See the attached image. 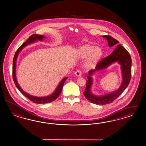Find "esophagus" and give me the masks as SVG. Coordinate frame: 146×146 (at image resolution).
Returning a JSON list of instances; mask_svg holds the SVG:
<instances>
[{
	"instance_id": "obj_1",
	"label": "esophagus",
	"mask_w": 146,
	"mask_h": 146,
	"mask_svg": "<svg viewBox=\"0 0 146 146\" xmlns=\"http://www.w3.org/2000/svg\"><path fill=\"white\" fill-rule=\"evenodd\" d=\"M75 75L76 76H81V72L79 70H76V71H75Z\"/></svg>"
}]
</instances>
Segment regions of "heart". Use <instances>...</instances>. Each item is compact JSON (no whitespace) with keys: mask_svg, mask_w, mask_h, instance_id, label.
Segmentation results:
<instances>
[{"mask_svg":"<svg viewBox=\"0 0 146 146\" xmlns=\"http://www.w3.org/2000/svg\"><path fill=\"white\" fill-rule=\"evenodd\" d=\"M79 54L82 58L88 57L87 65L91 66L96 64L101 57L102 52L101 49L97 48H95L93 46H86L79 51Z\"/></svg>","mask_w":146,"mask_h":146,"instance_id":"heart-1","label":"heart"}]
</instances>
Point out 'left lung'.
Here are the masks:
<instances>
[{"label": "left lung", "instance_id": "1", "mask_svg": "<svg viewBox=\"0 0 146 146\" xmlns=\"http://www.w3.org/2000/svg\"><path fill=\"white\" fill-rule=\"evenodd\" d=\"M108 42L109 47L117 45L115 50L106 57L104 58L97 63L94 70L89 71L88 76L84 95L90 102L97 105H104L113 102L127 88L129 84L131 77L132 59L128 51L123 46L119 44V42L110 36H103ZM118 62L121 65L123 81L120 88L112 93L98 97L93 95L91 92L92 79L91 76L96 71L107 68L111 64Z\"/></svg>", "mask_w": 146, "mask_h": 146}]
</instances>
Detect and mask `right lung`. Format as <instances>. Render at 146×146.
<instances>
[{"mask_svg": "<svg viewBox=\"0 0 146 146\" xmlns=\"http://www.w3.org/2000/svg\"><path fill=\"white\" fill-rule=\"evenodd\" d=\"M44 38H45V37L44 36L38 35V34H33L31 36L28 38V39L27 40L25 43H23L20 46V47L17 50V51H16V52L14 54L13 61V78L14 82V84H15L16 87L19 89V90L25 97H26L28 99L31 100V102L35 103H37V104H45V103L52 102L54 100H56L60 95V93L62 92V88L64 84L65 81H66V80L68 78V77L64 78L60 82L57 88L56 89L55 91L50 96H46V97H38L31 96V95L28 94V93L25 92L21 89V88L20 87L19 84H18L17 79L16 78V62H17V58H18L19 54L22 49H23L25 46H26L27 45L31 44L32 43H34L35 42H36L37 40H43Z\"/></svg>", "mask_w": 146, "mask_h": 146, "instance_id": "add662e5", "label": "right lung"}]
</instances>
